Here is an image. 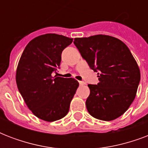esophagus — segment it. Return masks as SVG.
<instances>
[{"label":"esophagus","mask_w":148,"mask_h":148,"mask_svg":"<svg viewBox=\"0 0 148 148\" xmlns=\"http://www.w3.org/2000/svg\"><path fill=\"white\" fill-rule=\"evenodd\" d=\"M79 84H80L81 86H83L85 84V83H84V81H79Z\"/></svg>","instance_id":"1"}]
</instances>
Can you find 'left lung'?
<instances>
[{
  "label": "left lung",
  "mask_w": 148,
  "mask_h": 148,
  "mask_svg": "<svg viewBox=\"0 0 148 148\" xmlns=\"http://www.w3.org/2000/svg\"><path fill=\"white\" fill-rule=\"evenodd\" d=\"M74 44L89 67L98 74L99 83L88 84L86 107L92 117L110 121L121 116L136 97L140 72L127 45L109 35L74 38Z\"/></svg>",
  "instance_id": "8db88e82"
}]
</instances>
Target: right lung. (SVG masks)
<instances>
[{
    "label": "right lung",
    "instance_id": "obj_1",
    "mask_svg": "<svg viewBox=\"0 0 148 148\" xmlns=\"http://www.w3.org/2000/svg\"><path fill=\"white\" fill-rule=\"evenodd\" d=\"M73 38L46 34L31 40L20 58L17 88L27 108L45 121L60 120L69 111L79 83L74 78L52 76L60 67L61 53Z\"/></svg>",
    "mask_w": 148,
    "mask_h": 148
}]
</instances>
